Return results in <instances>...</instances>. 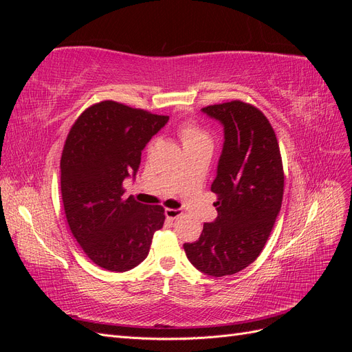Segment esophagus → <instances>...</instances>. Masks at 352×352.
Returning <instances> with one entry per match:
<instances>
[{"label":"esophagus","instance_id":"34e87169","mask_svg":"<svg viewBox=\"0 0 352 352\" xmlns=\"http://www.w3.org/2000/svg\"><path fill=\"white\" fill-rule=\"evenodd\" d=\"M182 214H184V212L180 211L179 208H167V210H166V217H167L168 220H176V219H179Z\"/></svg>","mask_w":352,"mask_h":352}]
</instances>
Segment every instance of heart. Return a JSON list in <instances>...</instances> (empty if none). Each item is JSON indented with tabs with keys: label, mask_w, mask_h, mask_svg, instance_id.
I'll return each instance as SVG.
<instances>
[{
	"label": "heart",
	"mask_w": 352,
	"mask_h": 352,
	"mask_svg": "<svg viewBox=\"0 0 352 352\" xmlns=\"http://www.w3.org/2000/svg\"><path fill=\"white\" fill-rule=\"evenodd\" d=\"M179 136L182 140L184 148L198 146V145H211L210 135L194 122H185L179 127Z\"/></svg>",
	"instance_id": "heart-1"
}]
</instances>
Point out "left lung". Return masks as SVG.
<instances>
[{
  "label": "left lung",
  "mask_w": 352,
  "mask_h": 352,
  "mask_svg": "<svg viewBox=\"0 0 352 352\" xmlns=\"http://www.w3.org/2000/svg\"><path fill=\"white\" fill-rule=\"evenodd\" d=\"M201 111L225 136L211 184L219 216L184 248L195 269L221 278L248 267L263 251L282 207L283 167L273 127L258 109L230 101Z\"/></svg>",
  "instance_id": "left-lung-1"
}]
</instances>
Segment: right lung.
<instances>
[{
  "mask_svg": "<svg viewBox=\"0 0 352 352\" xmlns=\"http://www.w3.org/2000/svg\"><path fill=\"white\" fill-rule=\"evenodd\" d=\"M167 122L168 116L102 101L69 132L60 163L67 223L85 254L105 270L141 264L163 228V207L124 198L123 182L135 179L144 148Z\"/></svg>",
  "mask_w": 352,
  "mask_h": 352,
  "instance_id": "obj_1",
  "label": "right lung"
}]
</instances>
